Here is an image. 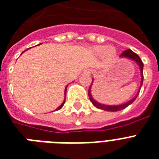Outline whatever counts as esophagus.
<instances>
[{
  "label": "esophagus",
  "mask_w": 159,
  "mask_h": 159,
  "mask_svg": "<svg viewBox=\"0 0 159 159\" xmlns=\"http://www.w3.org/2000/svg\"><path fill=\"white\" fill-rule=\"evenodd\" d=\"M91 71H92L91 69H86V70H84V72L87 73V74H90Z\"/></svg>",
  "instance_id": "1"
}]
</instances>
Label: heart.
I'll list each match as a JSON object with an SVG mask.
<instances>
[{
	"instance_id": "obj_1",
	"label": "heart",
	"mask_w": 159,
	"mask_h": 159,
	"mask_svg": "<svg viewBox=\"0 0 159 159\" xmlns=\"http://www.w3.org/2000/svg\"><path fill=\"white\" fill-rule=\"evenodd\" d=\"M93 55L96 56H102L103 59L107 63H110L114 61L117 57V51L113 47L106 46H96L92 49Z\"/></svg>"
}]
</instances>
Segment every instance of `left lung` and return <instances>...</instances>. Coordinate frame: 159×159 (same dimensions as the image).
Wrapping results in <instances>:
<instances>
[{
	"label": "left lung",
	"mask_w": 159,
	"mask_h": 159,
	"mask_svg": "<svg viewBox=\"0 0 159 159\" xmlns=\"http://www.w3.org/2000/svg\"><path fill=\"white\" fill-rule=\"evenodd\" d=\"M120 58H126V59H129L134 60V62H136L138 63V65L139 66V68H140L141 70V85H140V89L138 91V93L135 96H134V98L131 99L130 100H129L128 102L125 103V104H118V105H106V104H100V103L97 102L96 100H95L93 98V96L91 95V88H92V84H93V82H92V84L90 85V88H89V99H90L91 102L93 103V104L94 105L96 108H99V109H101V110H104V111H108V112H116V111H120L122 110V109H124L126 107H128L129 104H132L134 102V100H136V98L138 97V94H139V92H140V89L142 86V83H143V63H142V61L141 60L140 57L138 56L137 55L136 53H134V51H132L130 49L129 50H126L124 52L122 53L121 55H120Z\"/></svg>",
	"instance_id": "obj_1"
}]
</instances>
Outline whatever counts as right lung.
<instances>
[{"instance_id":"1","label":"right lung","mask_w":159,"mask_h":159,"mask_svg":"<svg viewBox=\"0 0 159 159\" xmlns=\"http://www.w3.org/2000/svg\"><path fill=\"white\" fill-rule=\"evenodd\" d=\"M23 53V52H22ZM66 88H67V85H66V89H65V92H64V95H65V98H64V100H63V102L62 103V104H61L60 106H59L58 107V108H56V109H55V111H57V110H59V109H61V108H63V104H64V103H65V100H66ZM53 112V111H52Z\"/></svg>"}]
</instances>
